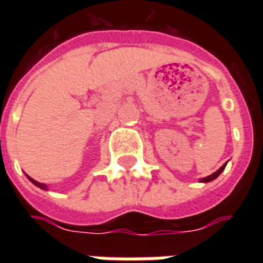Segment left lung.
<instances>
[{
	"mask_svg": "<svg viewBox=\"0 0 263 263\" xmlns=\"http://www.w3.org/2000/svg\"><path fill=\"white\" fill-rule=\"evenodd\" d=\"M225 166H227V164L222 165V166H221V168L218 169V171H217V172L212 173V175L208 176V177H203V179H200V181H202V183H209V181H212V180L217 179V177H218V176L221 175V172H222V171H224Z\"/></svg>",
	"mask_w": 263,
	"mask_h": 263,
	"instance_id": "8db88e82",
	"label": "left lung"
}]
</instances>
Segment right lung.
<instances>
[{"label":"right lung","instance_id":"1","mask_svg":"<svg viewBox=\"0 0 263 263\" xmlns=\"http://www.w3.org/2000/svg\"><path fill=\"white\" fill-rule=\"evenodd\" d=\"M28 179H30V181H31V183H32V184H35V185H36V187L42 188V190H47L46 184H43V183H39V181H36V180H34V179H31V177H28Z\"/></svg>","mask_w":263,"mask_h":263}]
</instances>
